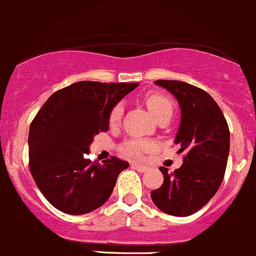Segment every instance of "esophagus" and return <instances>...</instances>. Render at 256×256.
<instances>
[{
  "label": "esophagus",
  "mask_w": 256,
  "mask_h": 256,
  "mask_svg": "<svg viewBox=\"0 0 256 256\" xmlns=\"http://www.w3.org/2000/svg\"><path fill=\"white\" fill-rule=\"evenodd\" d=\"M132 168H136L139 172H146V171H148V166H146L144 164H138V162H133V164H132Z\"/></svg>",
  "instance_id": "obj_1"
}]
</instances>
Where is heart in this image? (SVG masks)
I'll list each match as a JSON object with an SVG mask.
<instances>
[{
  "mask_svg": "<svg viewBox=\"0 0 256 256\" xmlns=\"http://www.w3.org/2000/svg\"><path fill=\"white\" fill-rule=\"evenodd\" d=\"M146 104L149 108L152 114L155 118L159 117L160 114L166 112L172 113V101L168 98V96L160 94H149L146 96ZM123 116V104H117L113 106V108L110 112V124H117ZM152 148V144L149 142L139 140H129L124 146H122V150L124 154H127L128 156L133 158H139L148 152V150Z\"/></svg>",
  "mask_w": 256,
  "mask_h": 256,
  "instance_id": "obj_1",
  "label": "heart"
}]
</instances>
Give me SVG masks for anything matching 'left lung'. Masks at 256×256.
<instances>
[{"label": "left lung", "mask_w": 256, "mask_h": 256, "mask_svg": "<svg viewBox=\"0 0 256 256\" xmlns=\"http://www.w3.org/2000/svg\"><path fill=\"white\" fill-rule=\"evenodd\" d=\"M175 96L181 122L175 144L185 152L174 172L159 168L164 182L152 191L154 204L164 213L186 217L201 210L220 188L229 154V128L222 110L204 90L182 81L158 80Z\"/></svg>", "instance_id": "1"}]
</instances>
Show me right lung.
<instances>
[{
  "label": "right lung",
  "mask_w": 256,
  "mask_h": 256,
  "mask_svg": "<svg viewBox=\"0 0 256 256\" xmlns=\"http://www.w3.org/2000/svg\"><path fill=\"white\" fill-rule=\"evenodd\" d=\"M138 82L80 81L54 92L30 123V170L36 186L56 210L85 214L110 198L129 164L116 156L104 164L86 158L110 112Z\"/></svg>",
  "instance_id": "obj_1"
}]
</instances>
